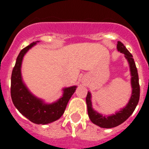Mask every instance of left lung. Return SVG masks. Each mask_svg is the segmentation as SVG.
<instances>
[{"label":"left lung","instance_id":"left-lung-1","mask_svg":"<svg viewBox=\"0 0 149 149\" xmlns=\"http://www.w3.org/2000/svg\"><path fill=\"white\" fill-rule=\"evenodd\" d=\"M117 49L118 51L125 54V58H127L130 65L131 73H132V97L130 99L128 104L125 108L118 111L115 114H113L108 117H105L100 113H97L92 109V104L91 100V93L88 91L86 97V104H87V111H88L89 118L93 124L98 125L100 127L104 128H111L116 126L120 125L123 122H125L130 116L134 112V109L136 107L137 104L139 101L140 97V86H139V74L136 65L134 63L133 56L130 53V52L126 49L124 44L120 42H118L117 45Z\"/></svg>","mask_w":149,"mask_h":149}]
</instances>
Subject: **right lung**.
Returning a JSON list of instances; mask_svg holds the SVG:
<instances>
[{"label":"right lung","mask_w":149,"mask_h":149,"mask_svg":"<svg viewBox=\"0 0 149 149\" xmlns=\"http://www.w3.org/2000/svg\"><path fill=\"white\" fill-rule=\"evenodd\" d=\"M36 44V42L31 43L20 52L17 56L11 74L10 96L14 105L25 118L36 124L45 125L60 118L65 111L70 97L74 93L77 86L64 89L63 97L52 104H44L43 101L34 97L28 91L22 82L21 65L24 54Z\"/></svg>","instance_id":"obj_1"}]
</instances>
